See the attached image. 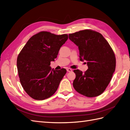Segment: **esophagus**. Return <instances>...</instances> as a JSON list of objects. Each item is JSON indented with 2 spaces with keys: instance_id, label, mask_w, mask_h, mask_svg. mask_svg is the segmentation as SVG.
Returning a JSON list of instances; mask_svg holds the SVG:
<instances>
[{
  "instance_id": "obj_1",
  "label": "esophagus",
  "mask_w": 130,
  "mask_h": 130,
  "mask_svg": "<svg viewBox=\"0 0 130 130\" xmlns=\"http://www.w3.org/2000/svg\"><path fill=\"white\" fill-rule=\"evenodd\" d=\"M67 72H72V69H70V68H67Z\"/></svg>"
}]
</instances>
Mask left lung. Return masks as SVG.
<instances>
[{
  "label": "left lung",
  "mask_w": 130,
  "mask_h": 130,
  "mask_svg": "<svg viewBox=\"0 0 130 130\" xmlns=\"http://www.w3.org/2000/svg\"><path fill=\"white\" fill-rule=\"evenodd\" d=\"M69 38L78 46L80 60L87 61L85 72L74 70L73 87L85 96H99L107 88L115 71L116 59L108 42L100 33L90 29L69 34Z\"/></svg>",
  "instance_id": "8db88e82"
}]
</instances>
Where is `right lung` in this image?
<instances>
[{
    "mask_svg": "<svg viewBox=\"0 0 130 130\" xmlns=\"http://www.w3.org/2000/svg\"><path fill=\"white\" fill-rule=\"evenodd\" d=\"M68 38L67 34L41 31L31 37L19 53L17 60L19 80L32 99L43 100L56 92L67 70H52L50 62L57 57Z\"/></svg>",
    "mask_w": 130,
    "mask_h": 130,
    "instance_id": "right-lung-1",
    "label": "right lung"
}]
</instances>
